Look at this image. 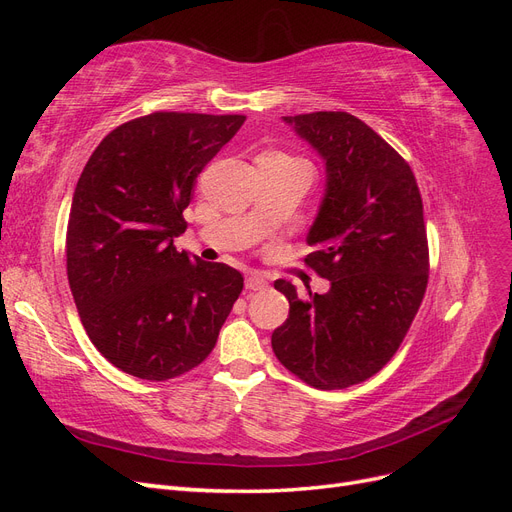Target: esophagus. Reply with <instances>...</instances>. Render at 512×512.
Instances as JSON below:
<instances>
[{"label":"esophagus","mask_w":512,"mask_h":512,"mask_svg":"<svg viewBox=\"0 0 512 512\" xmlns=\"http://www.w3.org/2000/svg\"><path fill=\"white\" fill-rule=\"evenodd\" d=\"M267 286H269V282L262 275H258V273H250V275L245 277V288L247 290H265Z\"/></svg>","instance_id":"1"}]
</instances>
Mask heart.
<instances>
[{"label":"heart","mask_w":512,"mask_h":512,"mask_svg":"<svg viewBox=\"0 0 512 512\" xmlns=\"http://www.w3.org/2000/svg\"><path fill=\"white\" fill-rule=\"evenodd\" d=\"M273 156H280V158H288V160H294V158H290V156H286V153H273Z\"/></svg>","instance_id":"b5f03b06"}]
</instances>
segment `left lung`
<instances>
[{
  "label": "left lung",
  "instance_id": "obj_1",
  "mask_svg": "<svg viewBox=\"0 0 512 512\" xmlns=\"http://www.w3.org/2000/svg\"><path fill=\"white\" fill-rule=\"evenodd\" d=\"M327 168L305 265L331 282L299 299L277 280L290 314L271 335L280 363L314 389L359 384L391 361L421 307L429 250L412 168L350 113L284 117Z\"/></svg>",
  "mask_w": 512,
  "mask_h": 512
}]
</instances>
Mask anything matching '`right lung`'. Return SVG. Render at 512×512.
Wrapping results in <instances>:
<instances>
[{"mask_svg": "<svg viewBox=\"0 0 512 512\" xmlns=\"http://www.w3.org/2000/svg\"><path fill=\"white\" fill-rule=\"evenodd\" d=\"M243 115L151 113L102 138L74 188L66 262L83 327L104 359L141 380L203 363L243 275L177 252L183 209Z\"/></svg>", "mask_w": 512, "mask_h": 512, "instance_id": "right-lung-1", "label": "right lung"}]
</instances>
